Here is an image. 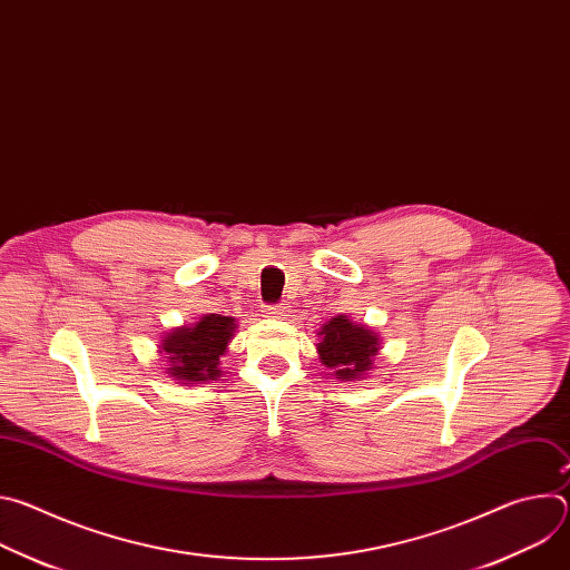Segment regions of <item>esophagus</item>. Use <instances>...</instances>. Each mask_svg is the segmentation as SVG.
Masks as SVG:
<instances>
[{"label":"esophagus","instance_id":"obj_1","mask_svg":"<svg viewBox=\"0 0 570 570\" xmlns=\"http://www.w3.org/2000/svg\"><path fill=\"white\" fill-rule=\"evenodd\" d=\"M266 311H268L271 317H282V315L288 313V306H286V304H273V306H268Z\"/></svg>","mask_w":570,"mask_h":570}]
</instances>
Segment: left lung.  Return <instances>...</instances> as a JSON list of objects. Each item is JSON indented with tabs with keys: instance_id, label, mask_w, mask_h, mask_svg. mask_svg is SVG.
I'll list each match as a JSON object with an SVG mask.
<instances>
[{
	"instance_id": "left-lung-1",
	"label": "left lung",
	"mask_w": 570,
	"mask_h": 570,
	"mask_svg": "<svg viewBox=\"0 0 570 570\" xmlns=\"http://www.w3.org/2000/svg\"><path fill=\"white\" fill-rule=\"evenodd\" d=\"M320 363L341 381H361L374 365L381 350L379 336L367 324H356L347 315H336L317 332Z\"/></svg>"
}]
</instances>
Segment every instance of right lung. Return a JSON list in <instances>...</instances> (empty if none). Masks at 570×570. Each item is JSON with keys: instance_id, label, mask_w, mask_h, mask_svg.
Segmentation results:
<instances>
[{"instance_id": "right-lung-1", "label": "right lung", "mask_w": 570, "mask_h": 570, "mask_svg": "<svg viewBox=\"0 0 570 570\" xmlns=\"http://www.w3.org/2000/svg\"><path fill=\"white\" fill-rule=\"evenodd\" d=\"M236 332V320L218 313L203 315L191 327H178L161 338L159 354L169 358V376L180 383H205L220 376V358Z\"/></svg>"}]
</instances>
